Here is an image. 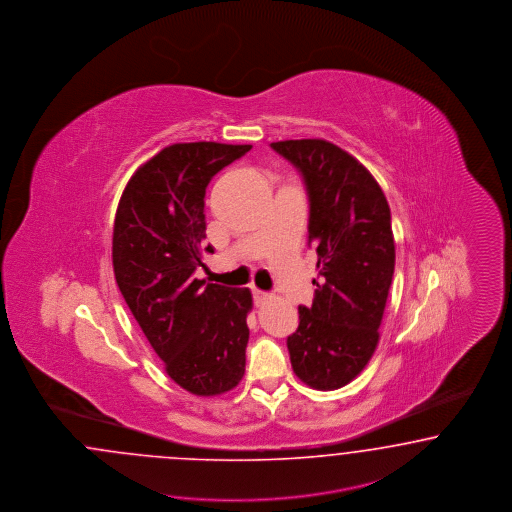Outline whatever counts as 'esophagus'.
I'll return each mask as SVG.
<instances>
[{"instance_id":"obj_1","label":"esophagus","mask_w":512,"mask_h":512,"mask_svg":"<svg viewBox=\"0 0 512 512\" xmlns=\"http://www.w3.org/2000/svg\"><path fill=\"white\" fill-rule=\"evenodd\" d=\"M252 296H254V301H256V305H260V303H264L265 299H267V294L262 292L260 288H256V286H252Z\"/></svg>"}]
</instances>
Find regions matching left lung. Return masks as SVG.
Returning a JSON list of instances; mask_svg holds the SVG:
<instances>
[{
	"label": "left lung",
	"instance_id": "8db88e82",
	"mask_svg": "<svg viewBox=\"0 0 512 512\" xmlns=\"http://www.w3.org/2000/svg\"><path fill=\"white\" fill-rule=\"evenodd\" d=\"M296 165L309 194V245L320 282L313 305L299 307L286 341L292 369L314 390L356 379L379 345L396 265L392 216L384 192L347 150L324 139L271 143Z\"/></svg>",
	"mask_w": 512,
	"mask_h": 512
}]
</instances>
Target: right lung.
I'll return each instance as SVG.
<instances>
[{
	"label": "right lung",
	"instance_id": "obj_1",
	"mask_svg": "<svg viewBox=\"0 0 512 512\" xmlns=\"http://www.w3.org/2000/svg\"><path fill=\"white\" fill-rule=\"evenodd\" d=\"M250 149L169 145L133 173L116 209V284L165 373L194 396L230 392L245 375L252 294L205 284L194 271L203 265L205 188Z\"/></svg>",
	"mask_w": 512,
	"mask_h": 512
}]
</instances>
